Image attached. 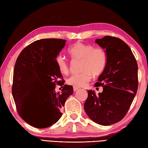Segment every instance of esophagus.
<instances>
[{
	"mask_svg": "<svg viewBox=\"0 0 148 148\" xmlns=\"http://www.w3.org/2000/svg\"><path fill=\"white\" fill-rule=\"evenodd\" d=\"M78 89H79V88H77V87H74V88H73V90H74V92H76V91H77Z\"/></svg>",
	"mask_w": 148,
	"mask_h": 148,
	"instance_id": "obj_1",
	"label": "esophagus"
}]
</instances>
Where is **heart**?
Masks as SVG:
<instances>
[{
  "mask_svg": "<svg viewBox=\"0 0 148 148\" xmlns=\"http://www.w3.org/2000/svg\"><path fill=\"white\" fill-rule=\"evenodd\" d=\"M68 53L73 60H81V72L72 75L66 79L69 85L77 88L85 86L92 79V74L94 76H99L104 70L107 58L105 51L102 48H95L90 44L78 42L68 49ZM56 63L61 73H68L70 66L64 55H58Z\"/></svg>",
  "mask_w": 148,
  "mask_h": 148,
  "instance_id": "heart-1",
  "label": "heart"
}]
</instances>
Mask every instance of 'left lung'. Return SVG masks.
Instances as JSON below:
<instances>
[{"label":"left lung","mask_w":148,"mask_h":148,"mask_svg":"<svg viewBox=\"0 0 148 148\" xmlns=\"http://www.w3.org/2000/svg\"><path fill=\"white\" fill-rule=\"evenodd\" d=\"M95 42L106 49L107 62L104 70L95 87H103L96 95L88 90L84 104L88 117L99 125L108 126L125 117L138 88V65L130 47L123 40L106 36Z\"/></svg>","instance_id":"1"}]
</instances>
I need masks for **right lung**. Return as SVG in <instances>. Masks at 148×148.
I'll return each instance as SVG.
<instances>
[{"label":"right lung","mask_w":148,"mask_h":148,"mask_svg":"<svg viewBox=\"0 0 148 148\" xmlns=\"http://www.w3.org/2000/svg\"><path fill=\"white\" fill-rule=\"evenodd\" d=\"M65 45V40L43 39L25 47L16 61L12 93L20 117L31 126L45 128L61 118V108L73 93V87L64 85L56 58ZM61 79L62 80H59ZM56 84L63 86L56 93ZM42 110L48 116L40 120L35 112Z\"/></svg>","instance_id":"right-lung-1"}]
</instances>
